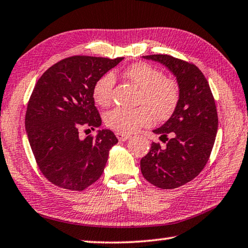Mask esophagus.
I'll list each match as a JSON object with an SVG mask.
<instances>
[{"instance_id": "obj_1", "label": "esophagus", "mask_w": 248, "mask_h": 248, "mask_svg": "<svg viewBox=\"0 0 248 248\" xmlns=\"http://www.w3.org/2000/svg\"><path fill=\"white\" fill-rule=\"evenodd\" d=\"M116 136L118 138L119 141H127L130 139V136L128 134H123V133H119V132H116Z\"/></svg>"}]
</instances>
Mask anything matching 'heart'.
Listing matches in <instances>:
<instances>
[{
    "label": "heart",
    "mask_w": 248,
    "mask_h": 248,
    "mask_svg": "<svg viewBox=\"0 0 248 248\" xmlns=\"http://www.w3.org/2000/svg\"><path fill=\"white\" fill-rule=\"evenodd\" d=\"M124 75L140 89L138 104L140 107L127 109L117 107L105 115V124L115 131L130 134L152 124L154 116L166 120L174 114L180 99V90L175 79L165 78L161 70L145 62H137L124 71ZM115 77L106 73L95 82L93 98L102 107L112 100Z\"/></svg>",
    "instance_id": "b5f03b06"
}]
</instances>
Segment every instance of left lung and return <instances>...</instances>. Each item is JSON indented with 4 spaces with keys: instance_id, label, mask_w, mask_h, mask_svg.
<instances>
[{
    "instance_id": "8db88e82",
    "label": "left lung",
    "mask_w": 248,
    "mask_h": 248,
    "mask_svg": "<svg viewBox=\"0 0 248 248\" xmlns=\"http://www.w3.org/2000/svg\"><path fill=\"white\" fill-rule=\"evenodd\" d=\"M144 58L170 69L177 78L180 99L170 118L153 130L166 145L152 142L150 152L141 158V171L154 186L174 189L194 179L207 164L217 131L215 97L195 64L169 54Z\"/></svg>"
}]
</instances>
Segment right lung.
<instances>
[{"label": "right lung", "mask_w": 248, "mask_h": 248, "mask_svg": "<svg viewBox=\"0 0 248 248\" xmlns=\"http://www.w3.org/2000/svg\"><path fill=\"white\" fill-rule=\"evenodd\" d=\"M73 56L57 62L37 81L28 100L25 127L36 163L50 183L81 191L102 176L117 139L110 130L79 138L102 124L95 82L123 60Z\"/></svg>", "instance_id": "1"}]
</instances>
